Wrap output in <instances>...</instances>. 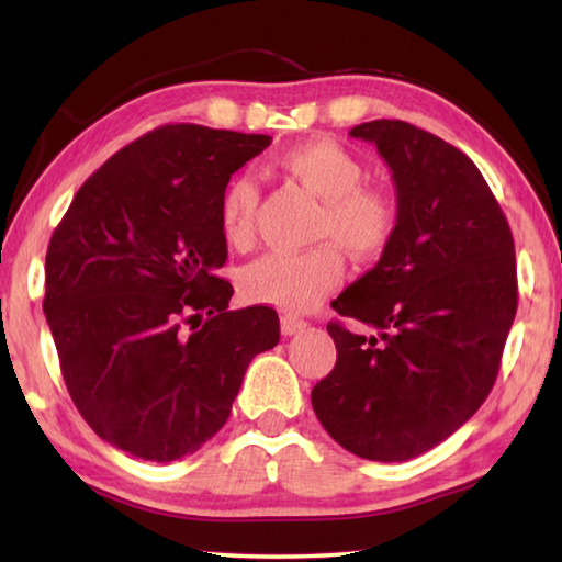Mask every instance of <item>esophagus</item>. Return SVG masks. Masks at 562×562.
Returning <instances> with one entry per match:
<instances>
[{
	"label": "esophagus",
	"instance_id": "34e87169",
	"mask_svg": "<svg viewBox=\"0 0 562 562\" xmlns=\"http://www.w3.org/2000/svg\"><path fill=\"white\" fill-rule=\"evenodd\" d=\"M280 329H282L284 337H292V335H300V331L307 329V322L294 317V315H282L280 317Z\"/></svg>",
	"mask_w": 562,
	"mask_h": 562
}]
</instances>
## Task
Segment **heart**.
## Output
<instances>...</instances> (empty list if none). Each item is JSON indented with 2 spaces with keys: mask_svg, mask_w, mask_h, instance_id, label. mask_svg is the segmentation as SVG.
I'll use <instances>...</instances> for the list:
<instances>
[{
  "mask_svg": "<svg viewBox=\"0 0 562 562\" xmlns=\"http://www.w3.org/2000/svg\"><path fill=\"white\" fill-rule=\"evenodd\" d=\"M280 168L322 201L317 240H335L349 258L374 260L396 233L398 207L392 193L361 183L359 160L331 140H310L280 156ZM260 190L252 178L237 176L221 198V227L225 240L245 247L252 240ZM345 260L331 243L300 252H268L240 272L247 297L284 312H307L337 288Z\"/></svg>",
  "mask_w": 562,
  "mask_h": 562,
  "instance_id": "1",
  "label": "heart"
}]
</instances>
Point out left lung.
Masks as SVG:
<instances>
[{
    "mask_svg": "<svg viewBox=\"0 0 562 562\" xmlns=\"http://www.w3.org/2000/svg\"><path fill=\"white\" fill-rule=\"evenodd\" d=\"M396 188V233L372 270L331 302L374 335L329 322L337 364L312 408L341 449L408 461L486 402L518 307L516 245L481 170L406 121H369Z\"/></svg>",
    "mask_w": 562,
    "mask_h": 562,
    "instance_id": "1",
    "label": "left lung"
}]
</instances>
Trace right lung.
<instances>
[{
  "mask_svg": "<svg viewBox=\"0 0 562 562\" xmlns=\"http://www.w3.org/2000/svg\"><path fill=\"white\" fill-rule=\"evenodd\" d=\"M262 133L168 123L113 154L46 250L44 315L97 436L168 463L213 439L245 369L280 341L272 307L227 310L221 198Z\"/></svg>",
  "mask_w": 562,
  "mask_h": 562,
  "instance_id": "add662e5",
  "label": "right lung"
}]
</instances>
